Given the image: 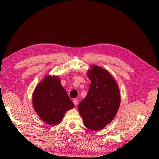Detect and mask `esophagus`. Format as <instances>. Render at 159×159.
<instances>
[{"label":"esophagus","instance_id":"esophagus-1","mask_svg":"<svg viewBox=\"0 0 159 159\" xmlns=\"http://www.w3.org/2000/svg\"><path fill=\"white\" fill-rule=\"evenodd\" d=\"M73 104H75V106H77V104H78V100H77V99H73Z\"/></svg>","mask_w":159,"mask_h":159}]
</instances>
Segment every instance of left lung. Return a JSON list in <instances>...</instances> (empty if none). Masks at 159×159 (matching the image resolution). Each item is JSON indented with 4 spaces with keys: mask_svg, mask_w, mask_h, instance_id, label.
<instances>
[{
    "mask_svg": "<svg viewBox=\"0 0 159 159\" xmlns=\"http://www.w3.org/2000/svg\"><path fill=\"white\" fill-rule=\"evenodd\" d=\"M87 76L91 84L78 109L84 126L97 131L104 128L115 118L120 104V91L111 75L98 66H91Z\"/></svg>",
    "mask_w": 159,
    "mask_h": 159,
    "instance_id": "8db88e82",
    "label": "left lung"
}]
</instances>
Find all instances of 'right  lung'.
I'll list each match as a JSON object with an SVG mask.
<instances>
[{
    "mask_svg": "<svg viewBox=\"0 0 159 159\" xmlns=\"http://www.w3.org/2000/svg\"><path fill=\"white\" fill-rule=\"evenodd\" d=\"M32 101L39 117L49 125L61 122L66 112L74 107L60 78L51 75H47L37 86Z\"/></svg>",
    "mask_w": 159,
    "mask_h": 159,
    "instance_id": "add662e5",
    "label": "right lung"
}]
</instances>
